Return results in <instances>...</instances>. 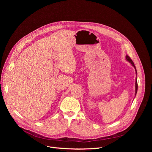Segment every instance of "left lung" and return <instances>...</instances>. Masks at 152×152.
I'll list each match as a JSON object with an SVG mask.
<instances>
[{"mask_svg":"<svg viewBox=\"0 0 152 152\" xmlns=\"http://www.w3.org/2000/svg\"><path fill=\"white\" fill-rule=\"evenodd\" d=\"M126 59H127V60L130 63H131L132 65V66L136 68L134 63H133V61H132V59H131V58H130L129 56H127V55L126 56ZM137 80H136V93H137Z\"/></svg>","mask_w":152,"mask_h":152,"instance_id":"obj_1","label":"left lung"}]
</instances>
